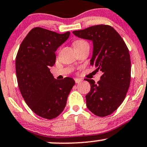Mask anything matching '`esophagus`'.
I'll return each instance as SVG.
<instances>
[{
    "label": "esophagus",
    "instance_id": "34e87169",
    "mask_svg": "<svg viewBox=\"0 0 147 147\" xmlns=\"http://www.w3.org/2000/svg\"><path fill=\"white\" fill-rule=\"evenodd\" d=\"M75 81L76 84H79V83H81V81H82V80H81V79H80L75 78Z\"/></svg>",
    "mask_w": 147,
    "mask_h": 147
}]
</instances>
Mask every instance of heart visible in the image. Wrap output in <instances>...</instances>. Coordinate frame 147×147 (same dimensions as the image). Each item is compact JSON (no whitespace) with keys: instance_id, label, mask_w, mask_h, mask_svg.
<instances>
[{"instance_id":"1","label":"heart","mask_w":147,"mask_h":147,"mask_svg":"<svg viewBox=\"0 0 147 147\" xmlns=\"http://www.w3.org/2000/svg\"><path fill=\"white\" fill-rule=\"evenodd\" d=\"M86 42L84 41V40H76L73 42V47L74 48L75 47H79V46L84 45V44H86Z\"/></svg>"}]
</instances>
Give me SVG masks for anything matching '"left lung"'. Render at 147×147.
I'll list each match as a JSON object with an SVG mask.
<instances>
[{
    "instance_id": "8db88e82",
    "label": "left lung",
    "mask_w": 147,
    "mask_h": 147,
    "mask_svg": "<svg viewBox=\"0 0 147 147\" xmlns=\"http://www.w3.org/2000/svg\"><path fill=\"white\" fill-rule=\"evenodd\" d=\"M72 33L92 41L90 65L102 72L96 84L92 79H86L91 86L86 96L87 107L97 116H108L121 105L129 88L131 60L128 48L117 31L109 25H94Z\"/></svg>"
}]
</instances>
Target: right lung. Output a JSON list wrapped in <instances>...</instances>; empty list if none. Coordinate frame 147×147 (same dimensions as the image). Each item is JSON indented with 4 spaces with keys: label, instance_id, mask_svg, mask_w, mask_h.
Masks as SVG:
<instances>
[{
    "label": "right lung",
    "instance_id": "1",
    "mask_svg": "<svg viewBox=\"0 0 147 147\" xmlns=\"http://www.w3.org/2000/svg\"><path fill=\"white\" fill-rule=\"evenodd\" d=\"M70 34L33 28L23 40L16 58L18 84L23 98L35 114L47 119L63 112L75 84L70 77L55 79L50 71L55 63V53Z\"/></svg>",
    "mask_w": 147,
    "mask_h": 147
}]
</instances>
